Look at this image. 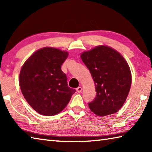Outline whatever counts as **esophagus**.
I'll list each match as a JSON object with an SVG mask.
<instances>
[{
  "instance_id": "1",
  "label": "esophagus",
  "mask_w": 152,
  "mask_h": 152,
  "mask_svg": "<svg viewBox=\"0 0 152 152\" xmlns=\"http://www.w3.org/2000/svg\"><path fill=\"white\" fill-rule=\"evenodd\" d=\"M82 91V87H80V86H79V87H78V88H76V91L78 92V93H80V92H81Z\"/></svg>"
}]
</instances>
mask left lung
I'll list each match as a JSON object with an SVG mask.
<instances>
[{
  "label": "left lung",
  "instance_id": "1",
  "mask_svg": "<svg viewBox=\"0 0 152 152\" xmlns=\"http://www.w3.org/2000/svg\"><path fill=\"white\" fill-rule=\"evenodd\" d=\"M80 56L91 72L96 92L94 101L88 102L89 108L99 116L117 112L126 101L132 84L127 61L116 50L103 45Z\"/></svg>",
  "mask_w": 152,
  "mask_h": 152
}]
</instances>
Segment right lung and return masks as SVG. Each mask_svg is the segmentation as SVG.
I'll return each instance as SVG.
<instances>
[{
    "label": "right lung",
    "instance_id": "1",
    "mask_svg": "<svg viewBox=\"0 0 152 152\" xmlns=\"http://www.w3.org/2000/svg\"><path fill=\"white\" fill-rule=\"evenodd\" d=\"M66 51L43 48L28 58L19 74L20 90L35 111L45 116L61 112L76 90L68 86L61 66L68 57Z\"/></svg>",
    "mask_w": 152,
    "mask_h": 152
}]
</instances>
